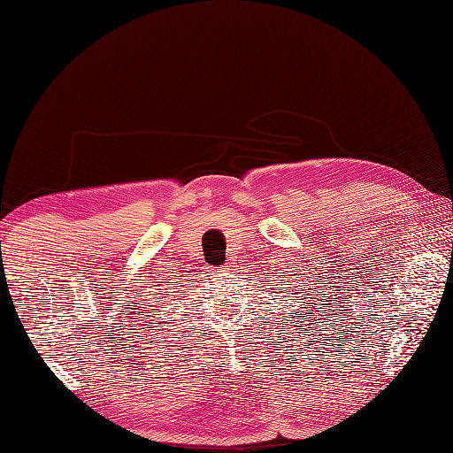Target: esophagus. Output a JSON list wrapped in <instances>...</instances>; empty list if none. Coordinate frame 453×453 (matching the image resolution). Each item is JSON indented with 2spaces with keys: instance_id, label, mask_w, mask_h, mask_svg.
<instances>
[{
  "instance_id": "1",
  "label": "esophagus",
  "mask_w": 453,
  "mask_h": 453,
  "mask_svg": "<svg viewBox=\"0 0 453 453\" xmlns=\"http://www.w3.org/2000/svg\"><path fill=\"white\" fill-rule=\"evenodd\" d=\"M211 271H216V273H226V268H224V266H216V268H211Z\"/></svg>"
}]
</instances>
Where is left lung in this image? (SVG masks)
<instances>
[{"mask_svg":"<svg viewBox=\"0 0 453 453\" xmlns=\"http://www.w3.org/2000/svg\"><path fill=\"white\" fill-rule=\"evenodd\" d=\"M303 303H305V302H303Z\"/></svg>","mask_w":453,"mask_h":453,"instance_id":"left-lung-1","label":"left lung"}]
</instances>
